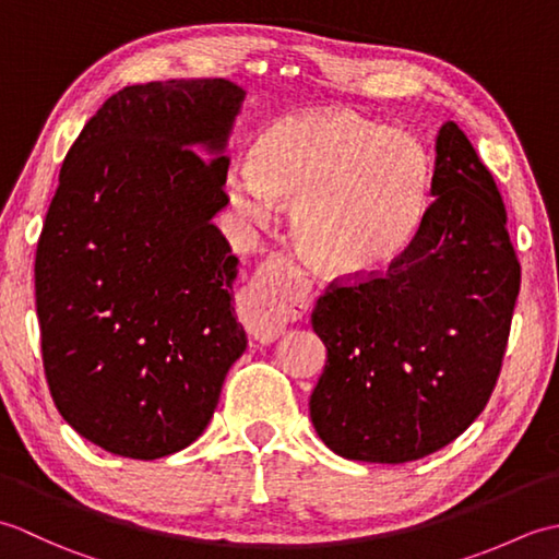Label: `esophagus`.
Returning <instances> with one entry per match:
<instances>
[{
    "mask_svg": "<svg viewBox=\"0 0 559 559\" xmlns=\"http://www.w3.org/2000/svg\"><path fill=\"white\" fill-rule=\"evenodd\" d=\"M305 298V281L290 257L273 252L261 261L240 298V317L249 336L273 343L283 336L288 312Z\"/></svg>",
    "mask_w": 559,
    "mask_h": 559,
    "instance_id": "obj_1",
    "label": "esophagus"
}]
</instances>
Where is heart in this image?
Listing matches in <instances>:
<instances>
[{
    "label": "heart",
    "instance_id": "b5f03b06",
    "mask_svg": "<svg viewBox=\"0 0 559 559\" xmlns=\"http://www.w3.org/2000/svg\"><path fill=\"white\" fill-rule=\"evenodd\" d=\"M435 168L418 136L348 108L283 115L261 127L249 168L225 173L242 218L288 204L302 254L331 276L372 278L408 252L430 209Z\"/></svg>",
    "mask_w": 559,
    "mask_h": 559
}]
</instances>
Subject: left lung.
Listing matches in <instances>:
<instances>
[{
  "instance_id": "1",
  "label": "left lung",
  "mask_w": 559,
  "mask_h": 559,
  "mask_svg": "<svg viewBox=\"0 0 559 559\" xmlns=\"http://www.w3.org/2000/svg\"><path fill=\"white\" fill-rule=\"evenodd\" d=\"M432 194L394 266L331 281L312 312L326 365L310 415L343 459L432 454L478 418L500 377L521 264L495 177L454 122L439 129Z\"/></svg>"
}]
</instances>
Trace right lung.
Wrapping results in <instances>:
<instances>
[{
    "instance_id": "add662e5",
    "label": "right lung",
    "mask_w": 559,
    "mask_h": 559,
    "mask_svg": "<svg viewBox=\"0 0 559 559\" xmlns=\"http://www.w3.org/2000/svg\"><path fill=\"white\" fill-rule=\"evenodd\" d=\"M245 91L225 79L127 86L69 148L35 252L47 386L88 442L160 459L204 432L247 338L237 259L213 213Z\"/></svg>"
}]
</instances>
